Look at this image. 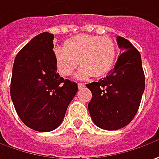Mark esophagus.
<instances>
[{
	"instance_id": "obj_1",
	"label": "esophagus",
	"mask_w": 159,
	"mask_h": 159,
	"mask_svg": "<svg viewBox=\"0 0 159 159\" xmlns=\"http://www.w3.org/2000/svg\"><path fill=\"white\" fill-rule=\"evenodd\" d=\"M77 85H78V88H79V89H83L84 87H85V84H83V83H78V84H77Z\"/></svg>"
}]
</instances>
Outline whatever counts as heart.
Listing matches in <instances>:
<instances>
[{
	"label": "heart",
	"mask_w": 159,
	"mask_h": 159,
	"mask_svg": "<svg viewBox=\"0 0 159 159\" xmlns=\"http://www.w3.org/2000/svg\"><path fill=\"white\" fill-rule=\"evenodd\" d=\"M116 52L112 38L81 34L66 40L64 48H55L53 54L60 75L69 76L80 65L77 77L87 79L106 76L114 66Z\"/></svg>",
	"instance_id": "b5f03b06"
}]
</instances>
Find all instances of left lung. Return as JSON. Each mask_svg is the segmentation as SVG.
<instances>
[{
  "mask_svg": "<svg viewBox=\"0 0 159 159\" xmlns=\"http://www.w3.org/2000/svg\"><path fill=\"white\" fill-rule=\"evenodd\" d=\"M122 52L106 77L87 84L92 92L88 104L93 123L114 131L126 126L137 113L145 89V75L139 51L128 40L117 36Z\"/></svg>",
  "mask_w": 159,
  "mask_h": 159,
  "instance_id": "8db88e82",
  "label": "left lung"
}]
</instances>
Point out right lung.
<instances>
[{
	"mask_svg": "<svg viewBox=\"0 0 159 159\" xmlns=\"http://www.w3.org/2000/svg\"><path fill=\"white\" fill-rule=\"evenodd\" d=\"M52 34L34 36L17 54L11 97L19 118L37 132H51L62 123L77 93V84L60 77L53 54Z\"/></svg>",
	"mask_w": 159,
	"mask_h": 159,
	"instance_id": "add662e5",
	"label": "right lung"
}]
</instances>
